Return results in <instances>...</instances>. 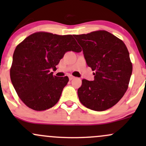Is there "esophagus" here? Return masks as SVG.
I'll return each mask as SVG.
<instances>
[{
	"label": "esophagus",
	"mask_w": 146,
	"mask_h": 146,
	"mask_svg": "<svg viewBox=\"0 0 146 146\" xmlns=\"http://www.w3.org/2000/svg\"><path fill=\"white\" fill-rule=\"evenodd\" d=\"M68 78H69V80H73V79L75 78V77L73 76V75H69V77H68Z\"/></svg>",
	"instance_id": "1"
}]
</instances>
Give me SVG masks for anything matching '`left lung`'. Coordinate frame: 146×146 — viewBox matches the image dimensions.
<instances>
[{
  "mask_svg": "<svg viewBox=\"0 0 146 146\" xmlns=\"http://www.w3.org/2000/svg\"><path fill=\"white\" fill-rule=\"evenodd\" d=\"M82 48L93 81L84 79L78 94L86 108L103 111L113 107L126 92L132 71L129 52L121 40L104 30L73 35Z\"/></svg>",
  "mask_w": 146,
  "mask_h": 146,
  "instance_id": "8db88e82",
  "label": "left lung"
}]
</instances>
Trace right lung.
<instances>
[{
	"mask_svg": "<svg viewBox=\"0 0 146 146\" xmlns=\"http://www.w3.org/2000/svg\"><path fill=\"white\" fill-rule=\"evenodd\" d=\"M80 52L81 48L72 35L39 31L18 44L13 55L10 78L23 103L31 109L42 111L59 101L68 78L50 73L66 52Z\"/></svg>",
	"mask_w": 146,
	"mask_h": 146,
	"instance_id": "add662e5",
	"label": "right lung"
}]
</instances>
